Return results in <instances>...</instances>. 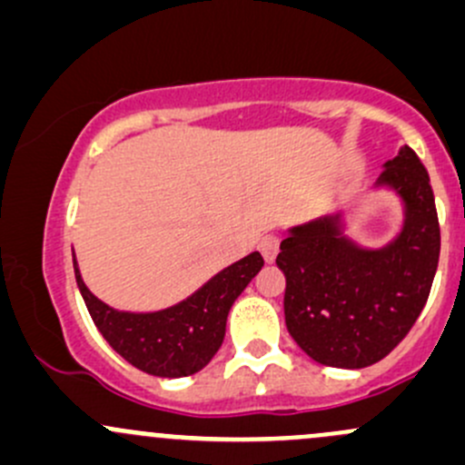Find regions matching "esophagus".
Returning <instances> with one entry per match:
<instances>
[{
  "label": "esophagus",
  "instance_id": "esophagus-1",
  "mask_svg": "<svg viewBox=\"0 0 465 465\" xmlns=\"http://www.w3.org/2000/svg\"><path fill=\"white\" fill-rule=\"evenodd\" d=\"M279 243H282V237H279L277 232H268L263 234L262 242H259V251H262L263 259H266L268 263L274 262V257H277L279 252Z\"/></svg>",
  "mask_w": 465,
  "mask_h": 465
}]
</instances>
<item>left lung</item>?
Here are the masks:
<instances>
[{
	"label": "left lung",
	"instance_id": "8db88e82",
	"mask_svg": "<svg viewBox=\"0 0 465 465\" xmlns=\"http://www.w3.org/2000/svg\"><path fill=\"white\" fill-rule=\"evenodd\" d=\"M379 183L406 202V223L391 246L363 251L341 237L337 219L323 217L291 231L277 254L288 332L323 366L381 361L411 332L430 294L441 251L430 174L403 146Z\"/></svg>",
	"mask_w": 465,
	"mask_h": 465
}]
</instances>
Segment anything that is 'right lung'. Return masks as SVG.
<instances>
[{"label": "right lung", "mask_w": 465, "mask_h": 465, "mask_svg": "<svg viewBox=\"0 0 465 465\" xmlns=\"http://www.w3.org/2000/svg\"><path fill=\"white\" fill-rule=\"evenodd\" d=\"M74 277L94 326L114 352L154 377H188L202 371L219 351L226 334V319L234 299L262 271L263 257L248 254L188 297L162 312H117L99 302L82 282L77 262Z\"/></svg>", "instance_id": "obj_1"}]
</instances>
